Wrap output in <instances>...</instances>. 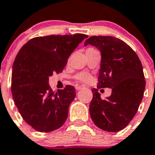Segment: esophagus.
<instances>
[{
  "instance_id": "34e87169",
  "label": "esophagus",
  "mask_w": 155,
  "mask_h": 155,
  "mask_svg": "<svg viewBox=\"0 0 155 155\" xmlns=\"http://www.w3.org/2000/svg\"><path fill=\"white\" fill-rule=\"evenodd\" d=\"M83 87H84L83 85H76L75 89H76L77 90H81V89H82Z\"/></svg>"
}]
</instances>
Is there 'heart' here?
Masks as SVG:
<instances>
[{"label":"heart","mask_w":155,"mask_h":155,"mask_svg":"<svg viewBox=\"0 0 155 155\" xmlns=\"http://www.w3.org/2000/svg\"><path fill=\"white\" fill-rule=\"evenodd\" d=\"M77 78L81 81H87L90 78V77L87 74H80L77 76Z\"/></svg>","instance_id":"b5f03b06"}]
</instances>
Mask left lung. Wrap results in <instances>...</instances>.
<instances>
[{"label":"left lung","instance_id":"8db88e82","mask_svg":"<svg viewBox=\"0 0 155 155\" xmlns=\"http://www.w3.org/2000/svg\"><path fill=\"white\" fill-rule=\"evenodd\" d=\"M101 52L97 88L110 87L105 100L92 89L90 114L98 128L108 132L123 130L133 119L144 94L146 81L139 58L127 43L110 36H93L85 41Z\"/></svg>","mask_w":155,"mask_h":155}]
</instances>
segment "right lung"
<instances>
[{"mask_svg": "<svg viewBox=\"0 0 155 155\" xmlns=\"http://www.w3.org/2000/svg\"><path fill=\"white\" fill-rule=\"evenodd\" d=\"M87 38L81 33L38 37L18 52L12 71V95L23 119L36 130L51 132L67 119L75 89L66 85L54 93L49 78L62 72L70 54Z\"/></svg>", "mask_w": 155, "mask_h": 155, "instance_id": "add662e5", "label": "right lung"}]
</instances>
